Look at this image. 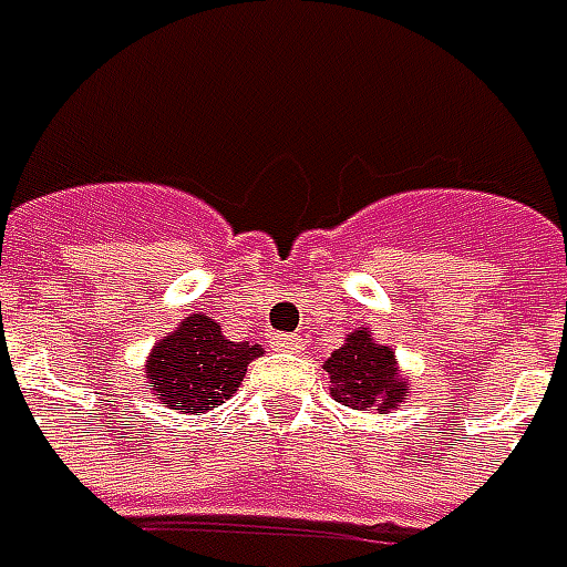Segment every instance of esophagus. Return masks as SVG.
Returning <instances> with one entry per match:
<instances>
[{
  "mask_svg": "<svg viewBox=\"0 0 567 567\" xmlns=\"http://www.w3.org/2000/svg\"><path fill=\"white\" fill-rule=\"evenodd\" d=\"M299 348H302V339H299V336H290V332H275V336H271V351L296 354Z\"/></svg>",
  "mask_w": 567,
  "mask_h": 567,
  "instance_id": "esophagus-1",
  "label": "esophagus"
}]
</instances>
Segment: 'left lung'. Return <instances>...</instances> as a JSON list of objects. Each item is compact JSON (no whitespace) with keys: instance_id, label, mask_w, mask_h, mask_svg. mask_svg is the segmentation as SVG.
Segmentation results:
<instances>
[{"instance_id":"1","label":"left lung","mask_w":567,"mask_h":567,"mask_svg":"<svg viewBox=\"0 0 567 567\" xmlns=\"http://www.w3.org/2000/svg\"><path fill=\"white\" fill-rule=\"evenodd\" d=\"M323 369L332 381V396L341 405H351L360 412L375 409L388 415L409 396V384L400 375L393 348L379 344L369 336L367 327L354 329L339 351H332Z\"/></svg>"}]
</instances>
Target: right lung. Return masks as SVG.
I'll return each mask as SVG.
<instances>
[{"mask_svg": "<svg viewBox=\"0 0 567 567\" xmlns=\"http://www.w3.org/2000/svg\"><path fill=\"white\" fill-rule=\"evenodd\" d=\"M259 354L262 344L226 339L216 320L192 315L152 348L148 391L167 409L198 415L226 403L247 375V363Z\"/></svg>", "mask_w": 567, "mask_h": 567, "instance_id": "right-lung-1", "label": "right lung"}]
</instances>
